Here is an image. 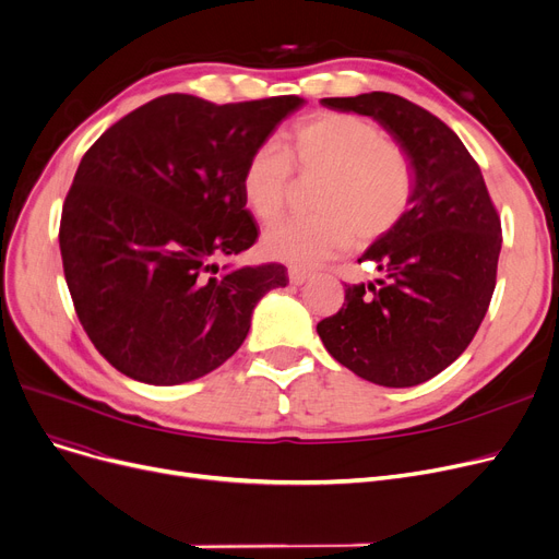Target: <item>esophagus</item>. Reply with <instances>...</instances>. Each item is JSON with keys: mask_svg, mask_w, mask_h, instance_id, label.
I'll return each mask as SVG.
<instances>
[{"mask_svg": "<svg viewBox=\"0 0 559 559\" xmlns=\"http://www.w3.org/2000/svg\"><path fill=\"white\" fill-rule=\"evenodd\" d=\"M287 276H289V283H292V285H304V283L310 278V274L304 272V270H299V267H289V270H287Z\"/></svg>", "mask_w": 559, "mask_h": 559, "instance_id": "1", "label": "esophagus"}]
</instances>
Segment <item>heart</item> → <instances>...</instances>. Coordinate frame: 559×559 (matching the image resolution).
<instances>
[{"label": "heart", "instance_id": "1", "mask_svg": "<svg viewBox=\"0 0 559 559\" xmlns=\"http://www.w3.org/2000/svg\"><path fill=\"white\" fill-rule=\"evenodd\" d=\"M292 163L301 176H324L312 211L274 224L262 253L295 267H314L356 242L371 245L392 233L417 190L413 158L378 124L350 112H314L285 133V152L258 144L240 171L242 201L260 222H274L287 203Z\"/></svg>", "mask_w": 559, "mask_h": 559}]
</instances>
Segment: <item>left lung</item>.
I'll return each instance as SVG.
<instances>
[{"label":"left lung","instance_id":"obj_1","mask_svg":"<svg viewBox=\"0 0 559 559\" xmlns=\"http://www.w3.org/2000/svg\"><path fill=\"white\" fill-rule=\"evenodd\" d=\"M321 104L373 117L413 158L417 190L401 224L358 258L380 278L344 285V306L317 333L340 365L369 383H426L480 329L496 287L501 219L478 163L426 108L390 93Z\"/></svg>","mask_w":559,"mask_h":559}]
</instances>
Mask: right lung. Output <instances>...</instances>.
I'll list each match as a JSON object with an SVG mask.
<instances>
[{
  "label": "right lung",
  "instance_id": "add662e5",
  "mask_svg": "<svg viewBox=\"0 0 559 559\" xmlns=\"http://www.w3.org/2000/svg\"><path fill=\"white\" fill-rule=\"evenodd\" d=\"M297 95L217 106L163 95L81 158L63 203V272L83 331L124 376L181 385L238 350L251 312L287 285L278 262L219 272L258 238L240 171Z\"/></svg>",
  "mask_w": 559,
  "mask_h": 559
}]
</instances>
